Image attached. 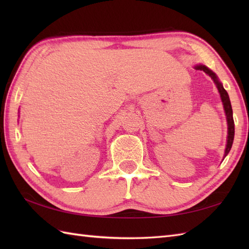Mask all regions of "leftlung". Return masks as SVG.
I'll return each mask as SVG.
<instances>
[{"instance_id":"1","label":"left lung","mask_w":249,"mask_h":249,"mask_svg":"<svg viewBox=\"0 0 249 249\" xmlns=\"http://www.w3.org/2000/svg\"><path fill=\"white\" fill-rule=\"evenodd\" d=\"M195 68L196 70L203 71L206 75H209L211 78H212L213 81L216 84V88H217L218 92L220 94V98H221V102H223V105H224V110H225L226 118H227V124H228V137H227V144H226V150H225V155H224V157H226L231 150V146H232V143H233V139H234V121H233V116H232V107H231L229 95H228V93H227L226 89H224L223 84L219 82L217 76L215 75V72L209 70L206 66L200 65V64L195 66Z\"/></svg>"}]
</instances>
